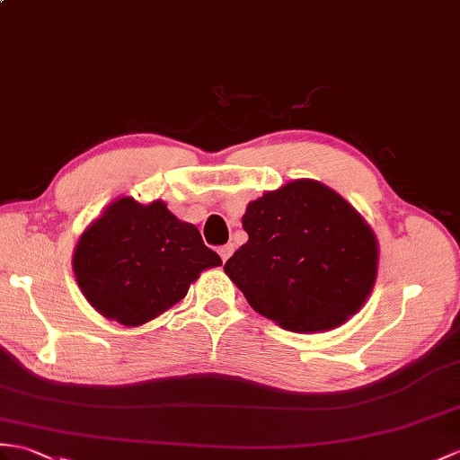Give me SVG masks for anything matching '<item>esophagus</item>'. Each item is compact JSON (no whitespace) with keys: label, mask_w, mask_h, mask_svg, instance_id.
Returning a JSON list of instances; mask_svg holds the SVG:
<instances>
[{"label":"esophagus","mask_w":460,"mask_h":460,"mask_svg":"<svg viewBox=\"0 0 460 460\" xmlns=\"http://www.w3.org/2000/svg\"><path fill=\"white\" fill-rule=\"evenodd\" d=\"M219 256H221V261L223 262H226L227 259H229V256L233 254V244H223V247H219Z\"/></svg>","instance_id":"esophagus-1"}]
</instances>
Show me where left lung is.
<instances>
[{
  "label": "left lung",
  "instance_id": "1",
  "mask_svg": "<svg viewBox=\"0 0 460 460\" xmlns=\"http://www.w3.org/2000/svg\"><path fill=\"white\" fill-rule=\"evenodd\" d=\"M249 241L226 272L254 312L296 333L341 325L376 280L378 244L358 211L314 180H294L251 201Z\"/></svg>",
  "mask_w": 460,
  "mask_h": 460
}]
</instances>
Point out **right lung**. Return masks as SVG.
<instances>
[{"label":"right lung","mask_w":460,"mask_h":460,"mask_svg":"<svg viewBox=\"0 0 460 460\" xmlns=\"http://www.w3.org/2000/svg\"><path fill=\"white\" fill-rule=\"evenodd\" d=\"M219 264L199 231L158 199L148 206L133 198L113 201L74 251V274L85 300L127 327L166 312L201 270Z\"/></svg>","instance_id":"1"}]
</instances>
